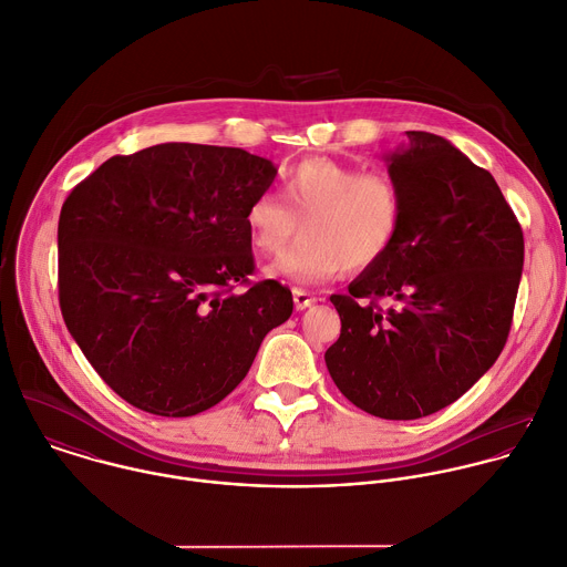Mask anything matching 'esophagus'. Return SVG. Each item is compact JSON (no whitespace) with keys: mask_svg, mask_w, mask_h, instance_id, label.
<instances>
[{"mask_svg":"<svg viewBox=\"0 0 567 567\" xmlns=\"http://www.w3.org/2000/svg\"><path fill=\"white\" fill-rule=\"evenodd\" d=\"M316 302H318V298L313 293H309L305 289H293V305H296L298 311H302V309H307V307H311Z\"/></svg>","mask_w":567,"mask_h":567,"instance_id":"esophagus-1","label":"esophagus"}]
</instances>
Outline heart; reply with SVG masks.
<instances>
[{
  "label": "heart",
  "mask_w": 567,
  "mask_h": 567,
  "mask_svg": "<svg viewBox=\"0 0 567 567\" xmlns=\"http://www.w3.org/2000/svg\"><path fill=\"white\" fill-rule=\"evenodd\" d=\"M282 197L260 192L245 212L251 243L262 254H278L300 231L267 271L298 285L338 278L349 267L367 269L380 262L402 225L404 198L398 181L384 169H362L353 163L313 156L291 165L282 176Z\"/></svg>",
  "instance_id": "obj_1"
}]
</instances>
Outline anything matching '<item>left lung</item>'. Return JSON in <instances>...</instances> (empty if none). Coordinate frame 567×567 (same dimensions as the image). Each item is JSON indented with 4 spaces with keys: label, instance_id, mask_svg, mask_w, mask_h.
Instances as JSON below:
<instances>
[{
    "label": "left lung",
    "instance_id": "8db88e82",
    "mask_svg": "<svg viewBox=\"0 0 567 567\" xmlns=\"http://www.w3.org/2000/svg\"><path fill=\"white\" fill-rule=\"evenodd\" d=\"M389 161L404 198L386 256L333 293L340 338L324 353L340 393L382 420L460 400L506 347L524 231L493 174L444 136L406 132ZM393 297L400 308L382 310Z\"/></svg>",
    "mask_w": 567,
    "mask_h": 567
}]
</instances>
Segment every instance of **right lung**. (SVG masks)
I'll return each instance as SVG.
<instances>
[{
  "mask_svg": "<svg viewBox=\"0 0 567 567\" xmlns=\"http://www.w3.org/2000/svg\"><path fill=\"white\" fill-rule=\"evenodd\" d=\"M274 178L271 161L240 147L161 143L107 158L65 198L61 316L127 404L161 417L216 406L289 320L291 291L249 280L245 212Z\"/></svg>",
  "mask_w": 567,
  "mask_h": 567,
  "instance_id": "right-lung-1",
  "label": "right lung"
}]
</instances>
